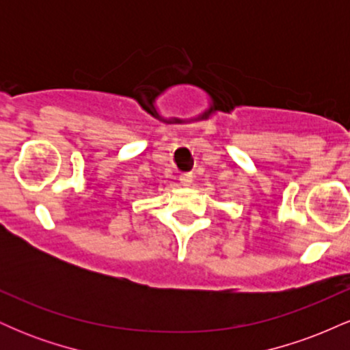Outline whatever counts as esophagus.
I'll return each instance as SVG.
<instances>
[{
    "label": "esophagus",
    "mask_w": 350,
    "mask_h": 350,
    "mask_svg": "<svg viewBox=\"0 0 350 350\" xmlns=\"http://www.w3.org/2000/svg\"><path fill=\"white\" fill-rule=\"evenodd\" d=\"M179 180L183 186H189V184L192 183V174L191 172H183V174L179 176Z\"/></svg>",
    "instance_id": "esophagus-1"
}]
</instances>
